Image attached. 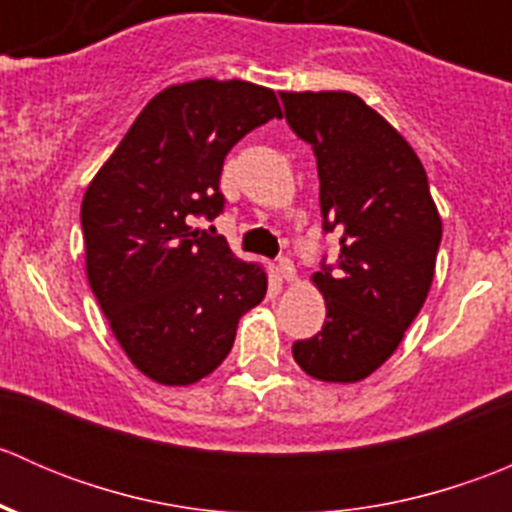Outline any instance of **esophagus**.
Returning <instances> with one entry per match:
<instances>
[{
	"label": "esophagus",
	"instance_id": "1",
	"mask_svg": "<svg viewBox=\"0 0 512 512\" xmlns=\"http://www.w3.org/2000/svg\"><path fill=\"white\" fill-rule=\"evenodd\" d=\"M277 275H280V280L287 282V285H292V282L297 280V270H294V265L287 257H282L280 265H277Z\"/></svg>",
	"mask_w": 512,
	"mask_h": 512
}]
</instances>
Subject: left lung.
Listing matches in <instances>:
<instances>
[{"instance_id": "1", "label": "left lung", "mask_w": 512, "mask_h": 512, "mask_svg": "<svg viewBox=\"0 0 512 512\" xmlns=\"http://www.w3.org/2000/svg\"><path fill=\"white\" fill-rule=\"evenodd\" d=\"M292 131L312 143L324 230L337 270L314 272L322 332L292 347L304 374L356 384L374 374L421 312L436 272L441 215L406 138L349 91H282Z\"/></svg>"}]
</instances>
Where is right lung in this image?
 <instances>
[{"instance_id": "obj_1", "label": "right lung", "mask_w": 512, "mask_h": 512, "mask_svg": "<svg viewBox=\"0 0 512 512\" xmlns=\"http://www.w3.org/2000/svg\"><path fill=\"white\" fill-rule=\"evenodd\" d=\"M282 118L252 81L173 84L146 103L81 203L86 277L131 364L163 386L213 374L237 322L265 299L267 270L193 220L223 210L220 173L252 128Z\"/></svg>"}]
</instances>
